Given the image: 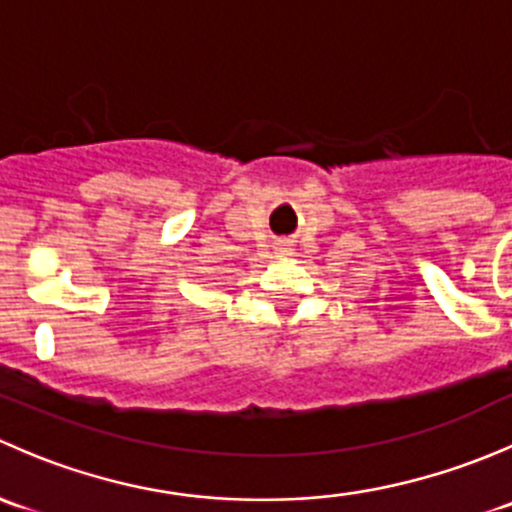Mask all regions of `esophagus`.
Here are the masks:
<instances>
[{
    "instance_id": "esophagus-1",
    "label": "esophagus",
    "mask_w": 512,
    "mask_h": 512,
    "mask_svg": "<svg viewBox=\"0 0 512 512\" xmlns=\"http://www.w3.org/2000/svg\"><path fill=\"white\" fill-rule=\"evenodd\" d=\"M282 252H285V250H282Z\"/></svg>"
}]
</instances>
